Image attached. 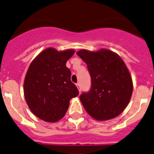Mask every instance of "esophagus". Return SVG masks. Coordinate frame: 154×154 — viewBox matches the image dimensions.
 Segmentation results:
<instances>
[{"instance_id": "esophagus-1", "label": "esophagus", "mask_w": 154, "mask_h": 154, "mask_svg": "<svg viewBox=\"0 0 154 154\" xmlns=\"http://www.w3.org/2000/svg\"><path fill=\"white\" fill-rule=\"evenodd\" d=\"M76 86H77V88H78L79 91L81 92V88H80V84H79V83H77V84H76Z\"/></svg>"}]
</instances>
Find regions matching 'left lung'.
<instances>
[{"label":"left lung","instance_id":"left-lung-1","mask_svg":"<svg viewBox=\"0 0 154 154\" xmlns=\"http://www.w3.org/2000/svg\"><path fill=\"white\" fill-rule=\"evenodd\" d=\"M87 64L91 77L90 91L80 95L85 109L99 121L112 119L128 106L133 91L132 79L122 59L108 49L76 53Z\"/></svg>","mask_w":154,"mask_h":154}]
</instances>
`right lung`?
Instances as JSON below:
<instances>
[{"label": "right lung", "instance_id": "obj_1", "mask_svg": "<svg viewBox=\"0 0 154 154\" xmlns=\"http://www.w3.org/2000/svg\"><path fill=\"white\" fill-rule=\"evenodd\" d=\"M75 50L58 51L48 48L35 58L26 72L23 85L26 101L32 112L48 122H56L65 116L72 98L79 95L70 80L67 60Z\"/></svg>", "mask_w": 154, "mask_h": 154}]
</instances>
